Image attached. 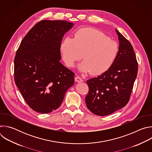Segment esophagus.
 <instances>
[{
	"label": "esophagus",
	"instance_id": "esophagus-1",
	"mask_svg": "<svg viewBox=\"0 0 152 152\" xmlns=\"http://www.w3.org/2000/svg\"><path fill=\"white\" fill-rule=\"evenodd\" d=\"M75 81L77 82H82L83 81V79H82L80 76H76V77H75Z\"/></svg>",
	"mask_w": 152,
	"mask_h": 152
}]
</instances>
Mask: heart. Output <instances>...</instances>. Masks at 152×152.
I'll return each instance as SVG.
<instances>
[{
    "mask_svg": "<svg viewBox=\"0 0 152 152\" xmlns=\"http://www.w3.org/2000/svg\"><path fill=\"white\" fill-rule=\"evenodd\" d=\"M63 60L73 67L82 57L79 70L99 75L109 70L119 52L117 43L103 32L91 28H83L75 32L73 38L64 39L60 45Z\"/></svg>",
    "mask_w": 152,
    "mask_h": 152,
    "instance_id": "b5f03b06",
    "label": "heart"
}]
</instances>
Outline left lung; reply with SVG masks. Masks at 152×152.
Instances as JSON below:
<instances>
[{
    "label": "left lung",
    "mask_w": 152,
    "mask_h": 152,
    "mask_svg": "<svg viewBox=\"0 0 152 152\" xmlns=\"http://www.w3.org/2000/svg\"><path fill=\"white\" fill-rule=\"evenodd\" d=\"M119 52L113 66L97 77L86 81L89 91L85 97L88 110L104 116L125 106L130 99L138 73V62L132 45L117 29Z\"/></svg>",
    "instance_id": "left-lung-1"
}]
</instances>
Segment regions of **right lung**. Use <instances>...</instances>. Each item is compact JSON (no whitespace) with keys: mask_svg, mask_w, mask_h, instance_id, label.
Here are the masks:
<instances>
[{"mask_svg":"<svg viewBox=\"0 0 152 152\" xmlns=\"http://www.w3.org/2000/svg\"><path fill=\"white\" fill-rule=\"evenodd\" d=\"M73 26L64 20H42L28 32L17 50L15 83L35 112L56 110L75 83V74L59 61L63 36Z\"/></svg>","mask_w":152,"mask_h":152,"instance_id":"add662e5","label":"right lung"}]
</instances>
